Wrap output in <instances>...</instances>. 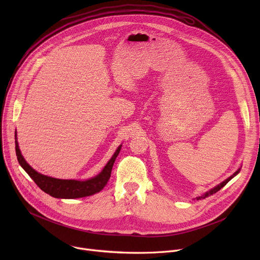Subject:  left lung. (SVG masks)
I'll return each instance as SVG.
<instances>
[{"mask_svg":"<svg viewBox=\"0 0 260 260\" xmlns=\"http://www.w3.org/2000/svg\"><path fill=\"white\" fill-rule=\"evenodd\" d=\"M239 172H240V169H238V171H236V172H235V173H234L233 175H232L231 177H229V178H228V179H225L224 181H222V182H221L220 184H218V185H217V186H215L214 188L210 189V190H209V192H207V193H204L203 195H201V196L197 197L196 199H197V200H200V199H204V198H207V197H209V196H211V195H213V194L217 193V192H218V190H219L220 188H222V187H223V186H224V185H225V184H226V183H228V182H229V181H230V180H231L232 178H233V177H235V176H236V175H237V174H238Z\"/></svg>","mask_w":260,"mask_h":260,"instance_id":"left-lung-1","label":"left lung"}]
</instances>
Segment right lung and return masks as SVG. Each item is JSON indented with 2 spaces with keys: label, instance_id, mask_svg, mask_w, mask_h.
<instances>
[{
  "label": "right lung",
  "instance_id": "obj_1",
  "mask_svg": "<svg viewBox=\"0 0 260 260\" xmlns=\"http://www.w3.org/2000/svg\"><path fill=\"white\" fill-rule=\"evenodd\" d=\"M16 154L20 166L24 169V171L30 176V178L35 181V183L45 192L46 194H49L50 196L54 198H62V199H75V198H82L93 195L95 193H99L101 189L107 184L109 178H111L112 169L114 166V162L117 158V156L120 153L121 146L120 145L113 157L111 158L102 172L97 175L93 178H90L85 181L80 180H63V179H57L52 178V177H48L45 175H42L35 171L28 163L25 161L23 158L21 151L19 148V144L17 141V132H16Z\"/></svg>",
  "mask_w": 260,
  "mask_h": 260
}]
</instances>
